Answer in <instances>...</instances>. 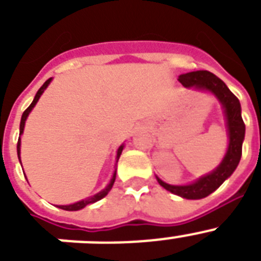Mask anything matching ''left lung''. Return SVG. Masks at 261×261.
Instances as JSON below:
<instances>
[{
  "instance_id": "obj_1",
  "label": "left lung",
  "mask_w": 261,
  "mask_h": 261,
  "mask_svg": "<svg viewBox=\"0 0 261 261\" xmlns=\"http://www.w3.org/2000/svg\"><path fill=\"white\" fill-rule=\"evenodd\" d=\"M180 84L186 87H196L200 90H206L218 98L221 105L225 108L227 130H229V147L225 158L221 165L206 176L200 177L199 180L188 186H170L156 176V180L165 190L170 191L174 195L180 196L184 199L197 200L206 197L218 188L223 181L234 172L242 156V144L244 140L246 125L243 123L241 114V103L226 86L222 80L214 75L208 70H197L180 74Z\"/></svg>"
}]
</instances>
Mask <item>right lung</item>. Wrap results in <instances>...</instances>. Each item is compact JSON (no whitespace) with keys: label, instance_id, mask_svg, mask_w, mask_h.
<instances>
[{"label":"right lung","instance_id":"obj_1","mask_svg":"<svg viewBox=\"0 0 261 261\" xmlns=\"http://www.w3.org/2000/svg\"><path fill=\"white\" fill-rule=\"evenodd\" d=\"M50 80H52V78H49V80H47V81H45L44 84H43V86H41L40 89L38 90V93H36L35 98H34V100H32V103H31V105H30L29 107L26 108V111H24V112H23V115H22V119H20L19 135H22V133H23V128H24V123H26V119H27V116H29V114H30V112H31V110H32V108H34V106H35L36 103H38V100H39V98H40V95H41V94L44 93V90L47 89V86H48V85H49ZM123 147H124V146H123V145H121V146L119 147V150H117V159H119L120 154H121V151H123ZM17 151H18V158H19V153H20V138H18V144H17ZM115 177H116V172H115V174H114V176H112V179H111L110 184H108V186L106 187L105 190H103V191H100V192H99V193H96V195H94L93 197H89V199H86V200H82V201H78V202H75V204H71V205H60L59 208L64 209V211H80V209L85 208V206H86V205H89V204H93V202H96V201H99V200H100V199H103V197H105V196H107V193L110 192V190H111V188H112V186H114V183H115Z\"/></svg>","mask_w":261,"mask_h":261}]
</instances>
